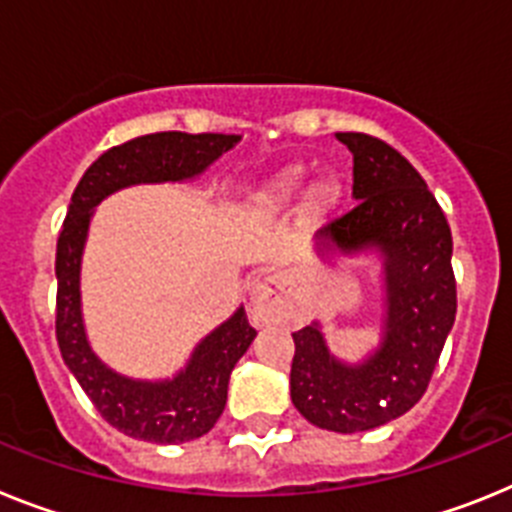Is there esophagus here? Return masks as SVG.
<instances>
[{
  "label": "esophagus",
  "instance_id": "obj_1",
  "mask_svg": "<svg viewBox=\"0 0 512 512\" xmlns=\"http://www.w3.org/2000/svg\"><path fill=\"white\" fill-rule=\"evenodd\" d=\"M252 322L257 327H265V324H273L278 319L286 317L288 311V299H286V283H283L281 275H268L262 278L260 283H255L252 288Z\"/></svg>",
  "mask_w": 512,
  "mask_h": 512
}]
</instances>
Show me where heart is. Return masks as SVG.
<instances>
[{
  "label": "heart",
  "instance_id": "b5f03b06",
  "mask_svg": "<svg viewBox=\"0 0 512 512\" xmlns=\"http://www.w3.org/2000/svg\"><path fill=\"white\" fill-rule=\"evenodd\" d=\"M304 180V167H301V164H293V167H286V170H281L268 182V188H265L262 198H265V203H270V206H286V203H291L293 198L301 193ZM340 193V182H337L335 177H324V180H319L317 185L311 188V206L317 208V211L335 206Z\"/></svg>",
  "mask_w": 512,
  "mask_h": 512
}]
</instances>
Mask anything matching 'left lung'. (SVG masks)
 <instances>
[{"instance_id": "obj_1", "label": "left lung", "mask_w": 512, "mask_h": 512, "mask_svg": "<svg viewBox=\"0 0 512 512\" xmlns=\"http://www.w3.org/2000/svg\"><path fill=\"white\" fill-rule=\"evenodd\" d=\"M337 141L353 154L358 203L319 231L317 250L384 257V330L355 366L327 350L317 322L293 332L291 399L317 428L361 433L397 420L428 389L456 319L453 239L435 195L397 149L368 133Z\"/></svg>"}]
</instances>
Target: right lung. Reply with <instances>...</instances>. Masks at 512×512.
I'll return each mask as SVG.
<instances>
[{
    "mask_svg": "<svg viewBox=\"0 0 512 512\" xmlns=\"http://www.w3.org/2000/svg\"><path fill=\"white\" fill-rule=\"evenodd\" d=\"M242 136L164 131L113 146L84 172L71 195L56 244V340L84 394L121 433L149 443H188L206 435L226 407L229 376L257 332L239 306L203 337L175 379L136 381L115 373L92 353L82 322V252L92 211L115 190L141 182H182L237 146Z\"/></svg>",
    "mask_w": 512,
    "mask_h": 512,
    "instance_id": "right-lung-1",
    "label": "right lung"
}]
</instances>
